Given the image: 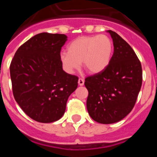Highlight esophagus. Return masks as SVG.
Masks as SVG:
<instances>
[{
	"mask_svg": "<svg viewBox=\"0 0 157 157\" xmlns=\"http://www.w3.org/2000/svg\"><path fill=\"white\" fill-rule=\"evenodd\" d=\"M84 79L83 78H79L78 79V85L79 86H83L84 85Z\"/></svg>",
	"mask_w": 157,
	"mask_h": 157,
	"instance_id": "esophagus-1",
	"label": "esophagus"
}]
</instances>
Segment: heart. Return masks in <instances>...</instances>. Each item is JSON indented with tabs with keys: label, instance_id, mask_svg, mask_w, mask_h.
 I'll return each instance as SVG.
<instances>
[{
	"label": "heart",
	"instance_id": "heart-1",
	"mask_svg": "<svg viewBox=\"0 0 157 157\" xmlns=\"http://www.w3.org/2000/svg\"><path fill=\"white\" fill-rule=\"evenodd\" d=\"M112 40L108 36H81L71 41L67 52H61L59 59L63 69L70 74L83 67L91 74L103 71L110 63L112 57Z\"/></svg>",
	"mask_w": 157,
	"mask_h": 157
}]
</instances>
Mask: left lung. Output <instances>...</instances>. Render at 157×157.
I'll use <instances>...</instances> for the list:
<instances>
[{"mask_svg":"<svg viewBox=\"0 0 157 157\" xmlns=\"http://www.w3.org/2000/svg\"><path fill=\"white\" fill-rule=\"evenodd\" d=\"M108 32L114 45L110 63L85 79L89 115L103 124L120 121L131 112L142 83L141 62L133 48L116 32Z\"/></svg>","mask_w":157,"mask_h":157,"instance_id":"obj_1","label":"left lung"}]
</instances>
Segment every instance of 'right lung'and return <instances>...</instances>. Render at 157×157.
I'll use <instances>...</instances> for the list:
<instances>
[{
    "label": "right lung",
    "mask_w": 157,
    "mask_h": 157,
    "mask_svg": "<svg viewBox=\"0 0 157 157\" xmlns=\"http://www.w3.org/2000/svg\"><path fill=\"white\" fill-rule=\"evenodd\" d=\"M65 34L41 33L17 49L10 64L14 98L23 112L40 123L59 120L78 78L62 68L60 50Z\"/></svg>",
    "instance_id": "right-lung-1"
}]
</instances>
